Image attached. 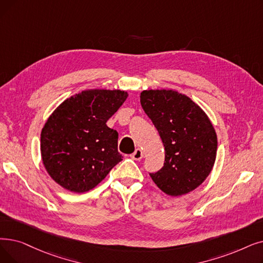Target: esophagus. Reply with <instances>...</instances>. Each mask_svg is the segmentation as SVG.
<instances>
[{"label":"esophagus","instance_id":"34e87169","mask_svg":"<svg viewBox=\"0 0 263 263\" xmlns=\"http://www.w3.org/2000/svg\"><path fill=\"white\" fill-rule=\"evenodd\" d=\"M143 152H142V149H140V148H138V149H136L132 155H131V158L133 159V160H138V161H140V160L143 158Z\"/></svg>","mask_w":263,"mask_h":263}]
</instances>
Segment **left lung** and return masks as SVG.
Instances as JSON below:
<instances>
[{
  "mask_svg": "<svg viewBox=\"0 0 263 263\" xmlns=\"http://www.w3.org/2000/svg\"><path fill=\"white\" fill-rule=\"evenodd\" d=\"M140 98L165 151L162 168L151 177L167 196L187 195L206 179L215 164L214 125L197 103L176 90H144Z\"/></svg>",
  "mask_w": 263,
  "mask_h": 263,
  "instance_id": "8db88e82",
  "label": "left lung"
}]
</instances>
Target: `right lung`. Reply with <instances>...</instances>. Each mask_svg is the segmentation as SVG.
<instances>
[{
  "mask_svg": "<svg viewBox=\"0 0 263 263\" xmlns=\"http://www.w3.org/2000/svg\"><path fill=\"white\" fill-rule=\"evenodd\" d=\"M118 89H89L57 107L41 133V155L49 176L76 193L93 189L121 161L118 132L107 120L128 98Z\"/></svg>",
  "mask_w": 263,
  "mask_h": 263,
  "instance_id": "1",
  "label": "right lung"
}]
</instances>
